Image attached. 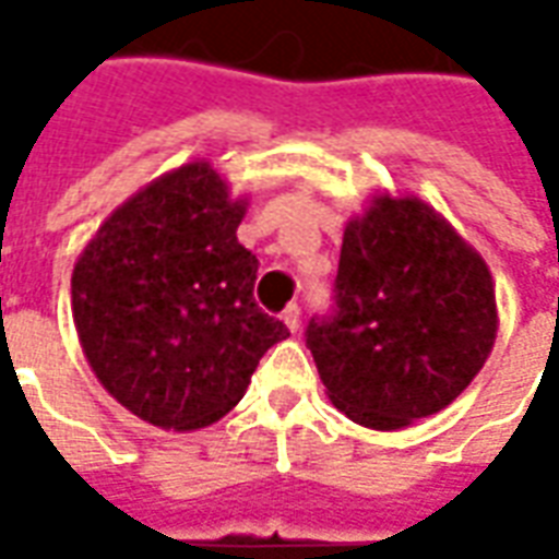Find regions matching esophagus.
Returning <instances> with one entry per match:
<instances>
[{
  "mask_svg": "<svg viewBox=\"0 0 559 559\" xmlns=\"http://www.w3.org/2000/svg\"><path fill=\"white\" fill-rule=\"evenodd\" d=\"M281 317H284V323H287L290 332H299V305H287Z\"/></svg>",
  "mask_w": 559,
  "mask_h": 559,
  "instance_id": "1",
  "label": "esophagus"
}]
</instances>
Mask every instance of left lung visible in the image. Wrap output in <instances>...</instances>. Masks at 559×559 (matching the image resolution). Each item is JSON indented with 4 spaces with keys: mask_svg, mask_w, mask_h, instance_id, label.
<instances>
[{
    "mask_svg": "<svg viewBox=\"0 0 559 559\" xmlns=\"http://www.w3.org/2000/svg\"><path fill=\"white\" fill-rule=\"evenodd\" d=\"M332 299L305 344L329 401L374 431L449 407L497 338L485 260L419 197H374L344 227Z\"/></svg>",
    "mask_w": 559,
    "mask_h": 559,
    "instance_id": "left-lung-1",
    "label": "left lung"
}]
</instances>
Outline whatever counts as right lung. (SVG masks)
I'll use <instances>...</instances> for the list:
<instances>
[{"label":"right lung","mask_w":559,"mask_h":559,"mask_svg":"<svg viewBox=\"0 0 559 559\" xmlns=\"http://www.w3.org/2000/svg\"><path fill=\"white\" fill-rule=\"evenodd\" d=\"M245 200L206 160L126 200L74 263L71 311L102 386L164 431H194L242 401L263 353L290 332L254 302L239 245Z\"/></svg>","instance_id":"add662e5"}]
</instances>
